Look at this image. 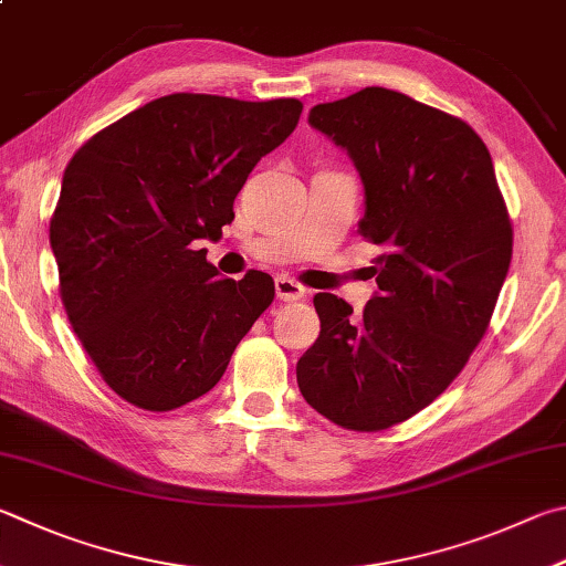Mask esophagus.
Listing matches in <instances>:
<instances>
[{
  "label": "esophagus",
  "instance_id": "34e87169",
  "mask_svg": "<svg viewBox=\"0 0 566 566\" xmlns=\"http://www.w3.org/2000/svg\"><path fill=\"white\" fill-rule=\"evenodd\" d=\"M274 290H276V300H280V302H296L306 294L304 286L300 282L290 280V276H276Z\"/></svg>",
  "mask_w": 566,
  "mask_h": 566
}]
</instances>
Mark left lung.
<instances>
[{
	"mask_svg": "<svg viewBox=\"0 0 566 566\" xmlns=\"http://www.w3.org/2000/svg\"><path fill=\"white\" fill-rule=\"evenodd\" d=\"M310 123L352 156L366 192L358 232L381 254L364 314L314 296L322 332L296 384L332 423L374 433L433 403L468 364L510 270L512 224L465 120L368 86L314 106Z\"/></svg>",
	"mask_w": 566,
	"mask_h": 566,
	"instance_id": "1",
	"label": "left lung"
}]
</instances>
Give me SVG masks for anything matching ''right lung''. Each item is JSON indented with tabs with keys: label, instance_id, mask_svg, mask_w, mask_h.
<instances>
[{
	"label": "right lung",
	"instance_id": "right-lung-1",
	"mask_svg": "<svg viewBox=\"0 0 566 566\" xmlns=\"http://www.w3.org/2000/svg\"><path fill=\"white\" fill-rule=\"evenodd\" d=\"M302 108L296 98L170 94L69 160L49 224L59 294L123 400L160 413L208 394L272 304L270 274L224 280L198 242L222 238L244 180Z\"/></svg>",
	"mask_w": 566,
	"mask_h": 566
}]
</instances>
